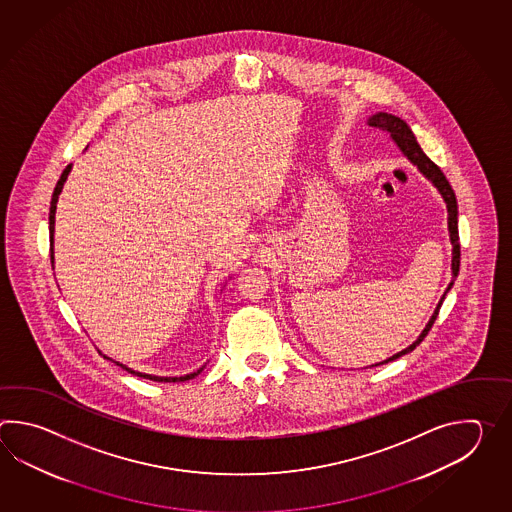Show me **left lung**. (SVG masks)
<instances>
[{
  "mask_svg": "<svg viewBox=\"0 0 512 512\" xmlns=\"http://www.w3.org/2000/svg\"><path fill=\"white\" fill-rule=\"evenodd\" d=\"M368 124H370L371 128H379V130L388 131L393 141L397 142V146L401 148V152L421 170V174L428 177V179L434 183L435 188L439 190V194L445 199L446 210H448V232H450V241H452V282L448 283L445 294L441 296L439 304L435 307L434 315L428 320V324H426L425 329H423V333L419 335V338L415 340L412 346H408V348L403 349V351L395 353L390 359L382 360L379 364H375V366H381V364L392 362V360L399 359V357H403L406 353L414 351V349L423 342V338L428 335V331L434 326L435 318L439 315V309H441V304H443V300H445L446 293L452 289L454 280H456L457 272H459L461 251H459V232H457L456 194H454V190H452V186L448 183L445 174L441 172V168H439L434 161H430V159L426 157V153L421 150L419 142L415 141V135L412 133V130H410V126H408L403 119L395 117L392 113H382L381 111V113H377V115H371L370 119H368Z\"/></svg>",
  "mask_w": 512,
  "mask_h": 512,
  "instance_id": "1",
  "label": "left lung"
}]
</instances>
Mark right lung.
<instances>
[{
  "instance_id": "1",
  "label": "right lung",
  "mask_w": 512,
  "mask_h": 512,
  "mask_svg": "<svg viewBox=\"0 0 512 512\" xmlns=\"http://www.w3.org/2000/svg\"><path fill=\"white\" fill-rule=\"evenodd\" d=\"M71 172V164H67L66 170L62 172L60 175V179H58V183H56L55 192H53V199H51V208H49V232H51V263H55V256H53V243H55V214H56V203H58V196H60V192H62V188H64V183H66L67 175ZM108 359V357H106ZM117 366H120L122 370L128 371L131 375H137V377H144V379H150V381L157 382H185L190 381V379H194L197 377L203 368H199V370L194 371V373H188V375H183V377H155V375H146V373H139V371L131 370V368H126L124 364H120V362H115Z\"/></svg>"
}]
</instances>
